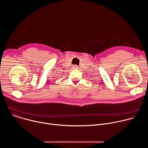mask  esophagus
Segmentation results:
<instances>
[{"label": "esophagus", "instance_id": "obj_1", "mask_svg": "<svg viewBox=\"0 0 148 148\" xmlns=\"http://www.w3.org/2000/svg\"><path fill=\"white\" fill-rule=\"evenodd\" d=\"M78 66H77V65H74V66H73V69L74 70L78 69Z\"/></svg>", "mask_w": 148, "mask_h": 148}]
</instances>
